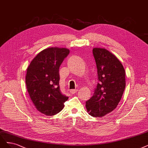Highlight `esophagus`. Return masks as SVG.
Wrapping results in <instances>:
<instances>
[{
	"label": "esophagus",
	"instance_id": "esophagus-1",
	"mask_svg": "<svg viewBox=\"0 0 148 148\" xmlns=\"http://www.w3.org/2000/svg\"><path fill=\"white\" fill-rule=\"evenodd\" d=\"M70 92L71 94H75L76 92H77L78 89H72Z\"/></svg>",
	"mask_w": 148,
	"mask_h": 148
}]
</instances>
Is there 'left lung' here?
<instances>
[{"mask_svg":"<svg viewBox=\"0 0 148 148\" xmlns=\"http://www.w3.org/2000/svg\"><path fill=\"white\" fill-rule=\"evenodd\" d=\"M99 83L93 96L86 102L89 115L103 118L118 105L125 88V71L115 55L105 48L92 50Z\"/></svg>","mask_w":148,"mask_h":148,"instance_id":"left-lung-1","label":"left lung"}]
</instances>
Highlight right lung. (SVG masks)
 <instances>
[{
    "mask_svg": "<svg viewBox=\"0 0 148 148\" xmlns=\"http://www.w3.org/2000/svg\"><path fill=\"white\" fill-rule=\"evenodd\" d=\"M70 50L50 47L40 51L27 69L25 84L30 98L36 109L47 116H54L62 110L69 99L59 88V69Z\"/></svg>",
    "mask_w": 148,
    "mask_h": 148,
    "instance_id": "right-lung-1",
    "label": "right lung"
}]
</instances>
